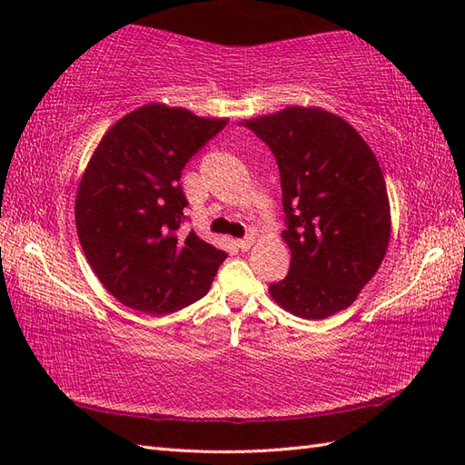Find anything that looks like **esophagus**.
<instances>
[{
  "label": "esophagus",
  "instance_id": "esophagus-1",
  "mask_svg": "<svg viewBox=\"0 0 465 465\" xmlns=\"http://www.w3.org/2000/svg\"><path fill=\"white\" fill-rule=\"evenodd\" d=\"M253 243H255V238H253V233H250V235H245V238H242V240H235V245H238V248H240L242 252H245V250H250Z\"/></svg>",
  "mask_w": 465,
  "mask_h": 465
}]
</instances>
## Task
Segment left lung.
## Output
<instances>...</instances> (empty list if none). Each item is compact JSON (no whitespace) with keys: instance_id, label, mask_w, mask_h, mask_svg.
<instances>
[{"instance_id":"obj_1","label":"left lung","mask_w":465,"mask_h":465,"mask_svg":"<svg viewBox=\"0 0 465 465\" xmlns=\"http://www.w3.org/2000/svg\"><path fill=\"white\" fill-rule=\"evenodd\" d=\"M245 127L280 167L290 272L270 285L283 310L323 320L358 298L388 250L390 202L381 167L353 127L320 107H285Z\"/></svg>"}]
</instances>
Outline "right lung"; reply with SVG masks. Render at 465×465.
Wrapping results in <instances>:
<instances>
[{"label": "right lung", "mask_w": 465, "mask_h": 465, "mask_svg": "<svg viewBox=\"0 0 465 465\" xmlns=\"http://www.w3.org/2000/svg\"><path fill=\"white\" fill-rule=\"evenodd\" d=\"M227 120L150 104L97 143L75 197L82 250L104 288L127 308L172 313L207 293L227 253L182 232L185 163Z\"/></svg>", "instance_id": "right-lung-1"}]
</instances>
